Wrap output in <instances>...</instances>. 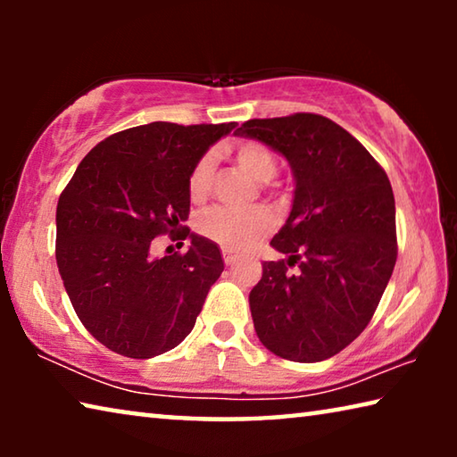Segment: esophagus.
Wrapping results in <instances>:
<instances>
[{"instance_id": "34e87169", "label": "esophagus", "mask_w": 457, "mask_h": 457, "mask_svg": "<svg viewBox=\"0 0 457 457\" xmlns=\"http://www.w3.org/2000/svg\"><path fill=\"white\" fill-rule=\"evenodd\" d=\"M221 256H223V262H226V266H234L236 262L239 260V258L236 256V253H231V252H228V250H223Z\"/></svg>"}]
</instances>
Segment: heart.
Listing matches in <instances>:
<instances>
[{
  "instance_id": "1",
  "label": "heart",
  "mask_w": 457,
  "mask_h": 457,
  "mask_svg": "<svg viewBox=\"0 0 457 457\" xmlns=\"http://www.w3.org/2000/svg\"><path fill=\"white\" fill-rule=\"evenodd\" d=\"M229 159L258 183L272 181L278 173V159L268 145L260 141H242L228 149ZM215 179V161L212 154H204L187 177V191L193 204H201L210 197ZM197 231L229 252H244L256 245L262 237L276 226L274 213L266 207L252 212H234L215 207L197 218Z\"/></svg>"
}]
</instances>
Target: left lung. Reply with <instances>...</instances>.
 <instances>
[{"instance_id":"left-lung-1","label":"left lung","mask_w":457,"mask_h":457,"mask_svg":"<svg viewBox=\"0 0 457 457\" xmlns=\"http://www.w3.org/2000/svg\"><path fill=\"white\" fill-rule=\"evenodd\" d=\"M280 153L294 175L288 220L250 292L253 328L268 351L319 362L357 338L397 262L389 177L351 133L327 117L296 112L252 119L236 130ZM298 265L294 275L287 268Z\"/></svg>"}]
</instances>
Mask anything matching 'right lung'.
<instances>
[{"instance_id": "add662e5", "label": "right lung", "mask_w": 457, "mask_h": 457, "mask_svg": "<svg viewBox=\"0 0 457 457\" xmlns=\"http://www.w3.org/2000/svg\"><path fill=\"white\" fill-rule=\"evenodd\" d=\"M236 127L151 122L120 130L82 159L62 191L58 270L84 328L106 349L153 359L195 327L223 260L218 244L180 228L189 215L187 177ZM163 233L189 237L190 250L151 257L152 239Z\"/></svg>"}]
</instances>
